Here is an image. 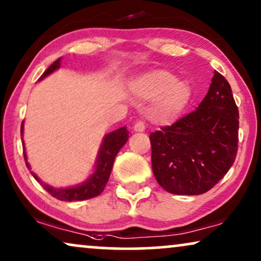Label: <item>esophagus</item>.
Returning a JSON list of instances; mask_svg holds the SVG:
<instances>
[{
	"label": "esophagus",
	"instance_id": "obj_1",
	"mask_svg": "<svg viewBox=\"0 0 261 261\" xmlns=\"http://www.w3.org/2000/svg\"><path fill=\"white\" fill-rule=\"evenodd\" d=\"M134 130L136 131V133H143L145 130V124L142 120L136 121V124L134 125Z\"/></svg>",
	"mask_w": 261,
	"mask_h": 261
}]
</instances>
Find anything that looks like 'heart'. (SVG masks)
<instances>
[{"label":"heart","mask_w":261,"mask_h":261,"mask_svg":"<svg viewBox=\"0 0 261 261\" xmlns=\"http://www.w3.org/2000/svg\"><path fill=\"white\" fill-rule=\"evenodd\" d=\"M135 93L144 100L155 99L152 114L159 120H173L189 105L192 89L174 72L156 69L143 74L134 83Z\"/></svg>","instance_id":"heart-1"}]
</instances>
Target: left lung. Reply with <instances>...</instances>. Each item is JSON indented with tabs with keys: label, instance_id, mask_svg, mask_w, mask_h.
I'll return each instance as SVG.
<instances>
[{
	"label": "left lung",
	"instance_id": "8db88e82",
	"mask_svg": "<svg viewBox=\"0 0 261 261\" xmlns=\"http://www.w3.org/2000/svg\"><path fill=\"white\" fill-rule=\"evenodd\" d=\"M238 142V106L230 85L215 70L197 110L150 134L152 173L169 193H205L230 169Z\"/></svg>",
	"mask_w": 261,
	"mask_h": 261
}]
</instances>
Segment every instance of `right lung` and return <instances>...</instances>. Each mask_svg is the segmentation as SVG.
<instances>
[{
  "label": "right lung",
  "instance_id": "right-lung-1",
  "mask_svg": "<svg viewBox=\"0 0 261 261\" xmlns=\"http://www.w3.org/2000/svg\"><path fill=\"white\" fill-rule=\"evenodd\" d=\"M61 65V58L56 60L46 70L44 71V74L40 76L39 80H43L46 77L47 75H50L51 72L57 70ZM23 133V121L21 124V135ZM128 138V131L126 127H119L118 130L113 131L109 135H106L103 138L101 147H100L98 159H96V165H95V171L92 175L89 176L88 180L85 181L81 185H76L74 187H68V189H55L47 184H44L38 176L34 174L33 172L32 175L52 197L57 198L60 200L65 201H74V200H86L90 199V198H94L99 196L105 189L107 181H109L111 171H112L114 159L118 154V151L120 150L121 147L126 143ZM25 148V144H23ZM23 158H25L27 168H30L29 162H27V156L26 151L23 150ZM31 169V168H30Z\"/></svg>",
  "mask_w": 261,
  "mask_h": 261
}]
</instances>
